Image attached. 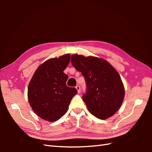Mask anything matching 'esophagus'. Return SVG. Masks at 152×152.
<instances>
[{"instance_id": "1", "label": "esophagus", "mask_w": 152, "mask_h": 152, "mask_svg": "<svg viewBox=\"0 0 152 152\" xmlns=\"http://www.w3.org/2000/svg\"><path fill=\"white\" fill-rule=\"evenodd\" d=\"M76 88L77 89V91H78V93H80V91H81V90H80V87L79 86H76Z\"/></svg>"}]
</instances>
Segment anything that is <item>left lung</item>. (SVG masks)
I'll return each instance as SVG.
<instances>
[{"mask_svg":"<svg viewBox=\"0 0 152 152\" xmlns=\"http://www.w3.org/2000/svg\"><path fill=\"white\" fill-rule=\"evenodd\" d=\"M71 63L81 72L86 83L82 99L96 118L107 119L119 110L125 89L119 73L106 60L96 57L72 55Z\"/></svg>","mask_w":152,"mask_h":152,"instance_id":"left-lung-1","label":"left lung"}]
</instances>
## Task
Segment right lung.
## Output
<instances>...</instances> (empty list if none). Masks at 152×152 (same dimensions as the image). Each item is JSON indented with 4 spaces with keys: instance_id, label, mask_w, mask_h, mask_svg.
I'll return each instance as SVG.
<instances>
[{
    "instance_id": "obj_1",
    "label": "right lung",
    "mask_w": 152,
    "mask_h": 152,
    "mask_svg": "<svg viewBox=\"0 0 152 152\" xmlns=\"http://www.w3.org/2000/svg\"><path fill=\"white\" fill-rule=\"evenodd\" d=\"M70 54L45 61L35 71L28 86V100L33 111L50 122L67 112L77 89L66 86L69 76L63 72L70 62Z\"/></svg>"
}]
</instances>
